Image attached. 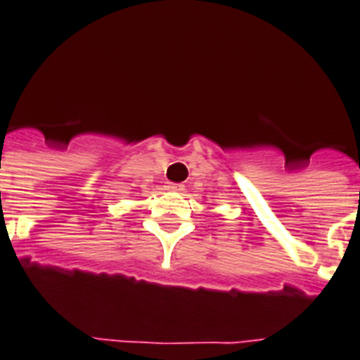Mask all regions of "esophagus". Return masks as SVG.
Masks as SVG:
<instances>
[{"mask_svg": "<svg viewBox=\"0 0 360 360\" xmlns=\"http://www.w3.org/2000/svg\"><path fill=\"white\" fill-rule=\"evenodd\" d=\"M166 188L172 190V192H183V188H185V186L179 185V183H170V185L166 186Z\"/></svg>", "mask_w": 360, "mask_h": 360, "instance_id": "34e87169", "label": "esophagus"}]
</instances>
